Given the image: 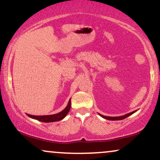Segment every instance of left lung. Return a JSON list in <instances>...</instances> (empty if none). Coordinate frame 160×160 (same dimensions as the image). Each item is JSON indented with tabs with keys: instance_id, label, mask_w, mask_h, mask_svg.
I'll list each match as a JSON object with an SVG mask.
<instances>
[{
	"instance_id": "1",
	"label": "left lung",
	"mask_w": 160,
	"mask_h": 160,
	"mask_svg": "<svg viewBox=\"0 0 160 160\" xmlns=\"http://www.w3.org/2000/svg\"><path fill=\"white\" fill-rule=\"evenodd\" d=\"M137 111H132V112H131V113H127V114H126V115H124V116H120V117H106V116H103V115H102V114H98L101 116V117H103V118H104V119H106V120H123V119H125V118H126V117H128V116H130V115H132V113H135V112H136Z\"/></svg>"
}]
</instances>
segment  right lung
I'll return each instance as SVG.
<instances>
[{"instance_id":"obj_1","label":"right lung","mask_w":160,"mask_h":160,"mask_svg":"<svg viewBox=\"0 0 160 160\" xmlns=\"http://www.w3.org/2000/svg\"><path fill=\"white\" fill-rule=\"evenodd\" d=\"M70 109H71V98H70L67 107H66L63 111H62L59 113H56V114H52V115H46V116H34V115H30L27 114L29 117L31 118L34 119L38 121H41V122H56V121L62 120V119H64L66 117V115L68 114Z\"/></svg>"}]
</instances>
